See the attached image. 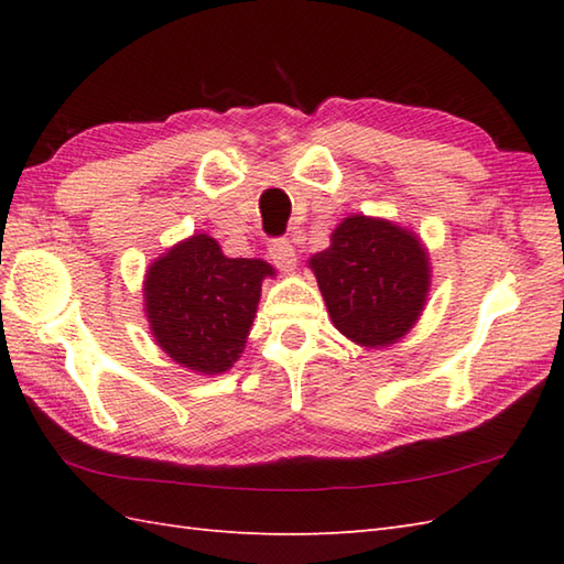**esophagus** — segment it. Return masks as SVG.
I'll return each instance as SVG.
<instances>
[{"label": "esophagus", "instance_id": "1", "mask_svg": "<svg viewBox=\"0 0 564 564\" xmlns=\"http://www.w3.org/2000/svg\"><path fill=\"white\" fill-rule=\"evenodd\" d=\"M269 254L273 259L275 267L281 271H293L295 263H297V254H295V247L289 242V239H273L269 245Z\"/></svg>", "mask_w": 564, "mask_h": 564}]
</instances>
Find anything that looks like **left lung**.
<instances>
[{
	"label": "left lung",
	"mask_w": 564,
	"mask_h": 564,
	"mask_svg": "<svg viewBox=\"0 0 564 564\" xmlns=\"http://www.w3.org/2000/svg\"><path fill=\"white\" fill-rule=\"evenodd\" d=\"M332 325L366 349L404 339L431 291L429 249L410 227L373 215H349L329 247L307 259Z\"/></svg>",
	"instance_id": "obj_1"
}]
</instances>
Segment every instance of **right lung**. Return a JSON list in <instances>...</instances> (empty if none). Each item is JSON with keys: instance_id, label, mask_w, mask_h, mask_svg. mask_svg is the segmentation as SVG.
Masks as SVG:
<instances>
[{"instance_id": "right-lung-1", "label": "right lung", "mask_w": 564, "mask_h": 564, "mask_svg": "<svg viewBox=\"0 0 564 564\" xmlns=\"http://www.w3.org/2000/svg\"><path fill=\"white\" fill-rule=\"evenodd\" d=\"M273 275L263 259L225 257L206 232L182 239L150 263L142 281L152 339L191 373H225L245 351L261 283Z\"/></svg>"}]
</instances>
